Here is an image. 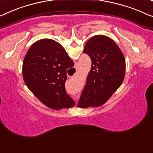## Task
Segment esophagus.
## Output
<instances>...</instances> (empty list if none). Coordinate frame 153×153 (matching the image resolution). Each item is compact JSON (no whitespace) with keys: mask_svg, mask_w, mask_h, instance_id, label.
<instances>
[{"mask_svg":"<svg viewBox=\"0 0 153 153\" xmlns=\"http://www.w3.org/2000/svg\"><path fill=\"white\" fill-rule=\"evenodd\" d=\"M79 96H77V97H76V99H77V100H79Z\"/></svg>","mask_w":153,"mask_h":153,"instance_id":"obj_1","label":"esophagus"}]
</instances>
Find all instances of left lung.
<instances>
[{"label":"left lung","instance_id":"8db88e82","mask_svg":"<svg viewBox=\"0 0 153 153\" xmlns=\"http://www.w3.org/2000/svg\"><path fill=\"white\" fill-rule=\"evenodd\" d=\"M83 53L91 58V68L77 106L98 107L122 85L126 71L125 58L117 45L104 35L90 38Z\"/></svg>","mask_w":153,"mask_h":153}]
</instances>
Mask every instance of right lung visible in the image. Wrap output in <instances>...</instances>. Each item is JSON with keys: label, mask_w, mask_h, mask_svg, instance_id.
<instances>
[{"label": "right lung", "mask_w": 153, "mask_h": 153, "mask_svg": "<svg viewBox=\"0 0 153 153\" xmlns=\"http://www.w3.org/2000/svg\"><path fill=\"white\" fill-rule=\"evenodd\" d=\"M62 45L51 39H42L31 45L24 58L22 76L27 87L51 109L69 108L75 102L65 91L67 69L73 67Z\"/></svg>", "instance_id": "1"}]
</instances>
